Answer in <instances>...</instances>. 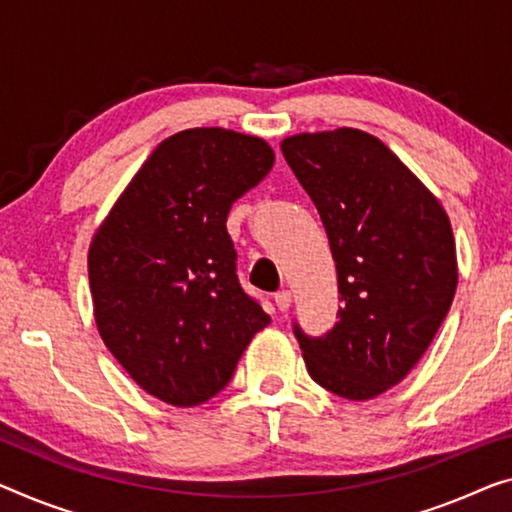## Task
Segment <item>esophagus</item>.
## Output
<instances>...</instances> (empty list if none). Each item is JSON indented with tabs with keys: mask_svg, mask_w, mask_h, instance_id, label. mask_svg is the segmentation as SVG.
<instances>
[{
	"mask_svg": "<svg viewBox=\"0 0 512 512\" xmlns=\"http://www.w3.org/2000/svg\"><path fill=\"white\" fill-rule=\"evenodd\" d=\"M276 305L280 312H287L292 308V292H287V289H282V292L276 294Z\"/></svg>",
	"mask_w": 512,
	"mask_h": 512,
	"instance_id": "1",
	"label": "esophagus"
}]
</instances>
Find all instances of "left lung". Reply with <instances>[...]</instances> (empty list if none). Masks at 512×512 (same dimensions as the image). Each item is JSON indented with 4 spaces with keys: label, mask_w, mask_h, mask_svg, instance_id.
Wrapping results in <instances>:
<instances>
[{
    "label": "left lung",
    "mask_w": 512,
    "mask_h": 512,
    "mask_svg": "<svg viewBox=\"0 0 512 512\" xmlns=\"http://www.w3.org/2000/svg\"><path fill=\"white\" fill-rule=\"evenodd\" d=\"M280 149L329 234L345 303L322 338L294 326L305 368L340 398L372 400L409 375L451 308V220L375 135L358 128L299 133Z\"/></svg>",
    "instance_id": "left-lung-1"
}]
</instances>
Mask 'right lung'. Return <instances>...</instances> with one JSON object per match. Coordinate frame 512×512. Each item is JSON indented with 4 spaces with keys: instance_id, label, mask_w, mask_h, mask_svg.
<instances>
[{
    "instance_id": "1",
    "label": "right lung",
    "mask_w": 512,
    "mask_h": 512,
    "mask_svg": "<svg viewBox=\"0 0 512 512\" xmlns=\"http://www.w3.org/2000/svg\"><path fill=\"white\" fill-rule=\"evenodd\" d=\"M269 142L188 128L151 151L91 239L96 329L149 395L197 407L223 391L271 317L236 278L227 213L273 167Z\"/></svg>"
}]
</instances>
